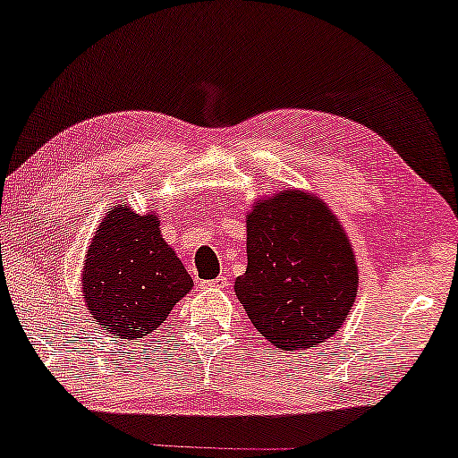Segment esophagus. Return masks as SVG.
I'll return each instance as SVG.
<instances>
[{"label":"esophagus","mask_w":458,"mask_h":458,"mask_svg":"<svg viewBox=\"0 0 458 458\" xmlns=\"http://www.w3.org/2000/svg\"><path fill=\"white\" fill-rule=\"evenodd\" d=\"M205 285H207V288H213V290H225L230 285V282H228V277H225V275H219V277L211 279V282H205Z\"/></svg>","instance_id":"1"}]
</instances>
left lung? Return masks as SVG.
Returning a JSON list of instances; mask_svg holds the SVG:
<instances>
[{"label": "left lung", "instance_id": "1", "mask_svg": "<svg viewBox=\"0 0 458 458\" xmlns=\"http://www.w3.org/2000/svg\"><path fill=\"white\" fill-rule=\"evenodd\" d=\"M356 288L348 236L322 200L284 191L251 208L234 292L262 337L279 350L318 345L345 322Z\"/></svg>", "mask_w": 458, "mask_h": 458}]
</instances>
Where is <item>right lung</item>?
Returning a JSON list of instances; mask_svg holds the SVG:
<instances>
[{"mask_svg":"<svg viewBox=\"0 0 458 458\" xmlns=\"http://www.w3.org/2000/svg\"><path fill=\"white\" fill-rule=\"evenodd\" d=\"M82 296L108 335L140 339L191 290V277L164 243L156 215L114 205L98 228L82 268Z\"/></svg>","mask_w":458,"mask_h":458,"instance_id":"1","label":"right lung"}]
</instances>
